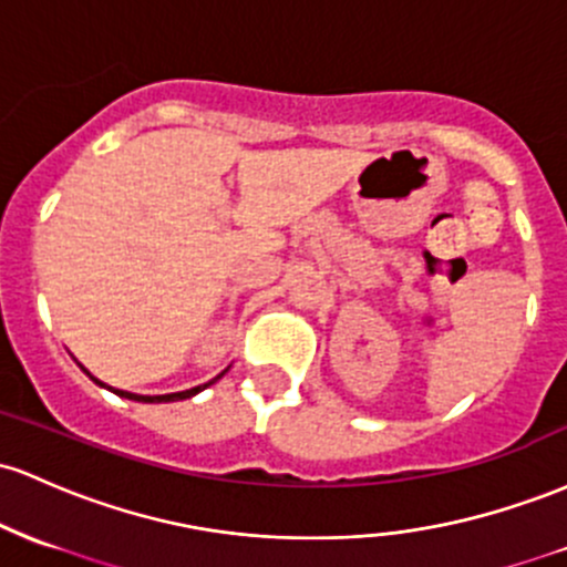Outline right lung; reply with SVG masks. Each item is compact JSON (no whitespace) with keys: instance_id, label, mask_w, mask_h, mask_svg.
Here are the masks:
<instances>
[{"instance_id":"1","label":"right lung","mask_w":567,"mask_h":567,"mask_svg":"<svg viewBox=\"0 0 567 567\" xmlns=\"http://www.w3.org/2000/svg\"><path fill=\"white\" fill-rule=\"evenodd\" d=\"M80 369H83V365H80ZM85 371V369H83ZM85 374H89V371H85ZM223 374H226V371H223ZM220 374V377H223ZM91 377V374H89ZM220 377H215V379H220ZM93 382L99 384V388H107V384L104 382H99L96 377H91ZM213 379V382H215ZM209 382V384H213ZM209 384H198V388H190V390H183V393H169V395H134V393H126V390H112V393L115 395H121V398H128V401H140V403H169V401H185V398H193L196 393H202L204 388H209Z\"/></svg>"}]
</instances>
